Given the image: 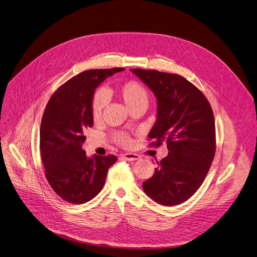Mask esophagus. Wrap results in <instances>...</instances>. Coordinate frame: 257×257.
Masks as SVG:
<instances>
[{
	"label": "esophagus",
	"mask_w": 257,
	"mask_h": 257,
	"mask_svg": "<svg viewBox=\"0 0 257 257\" xmlns=\"http://www.w3.org/2000/svg\"><path fill=\"white\" fill-rule=\"evenodd\" d=\"M123 158L127 161H137L141 159V157H139V155L137 154H133V153H127V154H124L123 155Z\"/></svg>",
	"instance_id": "esophagus-1"
}]
</instances>
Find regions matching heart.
<instances>
[{
  "label": "heart",
  "instance_id": "1",
  "mask_svg": "<svg viewBox=\"0 0 257 257\" xmlns=\"http://www.w3.org/2000/svg\"><path fill=\"white\" fill-rule=\"evenodd\" d=\"M116 95L125 103L127 108L130 110L135 106L147 105L148 94L145 88L134 81L125 82L116 88ZM106 95L103 91H98L95 93L92 101V116L94 120H98L101 115L102 108L106 103ZM118 141L124 145L128 146L130 139L125 134H119Z\"/></svg>",
  "mask_w": 257,
  "mask_h": 257
}]
</instances>
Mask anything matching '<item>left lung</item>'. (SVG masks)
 I'll return each instance as SVG.
<instances>
[{"label":"left lung","instance_id":"8db88e82","mask_svg":"<svg viewBox=\"0 0 257 257\" xmlns=\"http://www.w3.org/2000/svg\"><path fill=\"white\" fill-rule=\"evenodd\" d=\"M157 99V120L149 133L154 145L169 151L144 192L155 202L172 206L190 199L205 179L215 155L214 115L203 93L175 74L131 68Z\"/></svg>","mask_w":257,"mask_h":257}]
</instances>
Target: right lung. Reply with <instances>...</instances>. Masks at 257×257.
I'll list each match as a JSON object with an SVG mask.
<instances>
[{
  "label": "right lung",
  "instance_id": "obj_1",
  "mask_svg": "<svg viewBox=\"0 0 257 257\" xmlns=\"http://www.w3.org/2000/svg\"><path fill=\"white\" fill-rule=\"evenodd\" d=\"M124 68L89 69L55 91L45 108L40 128V149L46 178L66 202L83 204L102 189L116 157H87L82 149L84 131L93 126L92 101L96 88Z\"/></svg>",
  "mask_w": 257,
  "mask_h": 257
}]
</instances>
